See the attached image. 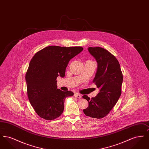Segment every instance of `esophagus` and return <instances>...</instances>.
<instances>
[{
    "label": "esophagus",
    "mask_w": 149,
    "mask_h": 149,
    "mask_svg": "<svg viewBox=\"0 0 149 149\" xmlns=\"http://www.w3.org/2000/svg\"><path fill=\"white\" fill-rule=\"evenodd\" d=\"M74 97H76V98H81V95L78 93H76L74 94Z\"/></svg>",
    "instance_id": "34e87169"
}]
</instances>
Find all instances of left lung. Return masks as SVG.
Segmentation results:
<instances>
[{
  "label": "left lung",
  "instance_id": "8db88e82",
  "mask_svg": "<svg viewBox=\"0 0 149 149\" xmlns=\"http://www.w3.org/2000/svg\"><path fill=\"white\" fill-rule=\"evenodd\" d=\"M88 50L97 63L93 82L99 91L91 99L87 95L83 96L89 103L83 112L86 116L99 119L109 113L120 98L123 75L119 62L109 51L99 47H89Z\"/></svg>",
  "mask_w": 149,
  "mask_h": 149
}]
</instances>
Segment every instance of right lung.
Listing matches in <instances>:
<instances>
[{
    "label": "right lung",
    "instance_id": "1",
    "mask_svg": "<svg viewBox=\"0 0 149 149\" xmlns=\"http://www.w3.org/2000/svg\"><path fill=\"white\" fill-rule=\"evenodd\" d=\"M83 50L81 47L50 46L37 52L31 60L26 75L27 95L41 118L52 120L63 113L65 99L74 93L57 89L56 78H64L69 61Z\"/></svg>",
    "mask_w": 149,
    "mask_h": 149
}]
</instances>
